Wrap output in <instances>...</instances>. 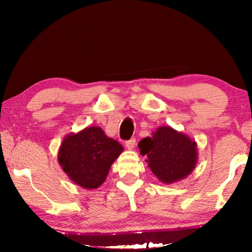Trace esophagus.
I'll return each instance as SVG.
<instances>
[{
	"instance_id": "34e87169",
	"label": "esophagus",
	"mask_w": 252,
	"mask_h": 252,
	"mask_svg": "<svg viewBox=\"0 0 252 252\" xmlns=\"http://www.w3.org/2000/svg\"><path fill=\"white\" fill-rule=\"evenodd\" d=\"M125 146L126 149H129V150H132L135 147V139H130L127 140V141H126Z\"/></svg>"
}]
</instances>
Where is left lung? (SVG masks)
<instances>
[{
	"label": "left lung",
	"mask_w": 252,
	"mask_h": 252,
	"mask_svg": "<svg viewBox=\"0 0 252 252\" xmlns=\"http://www.w3.org/2000/svg\"><path fill=\"white\" fill-rule=\"evenodd\" d=\"M139 150L147 156L148 167L158 180L170 185L186 179L197 165V143L171 126H159L152 136L139 142Z\"/></svg>",
	"instance_id": "1"
}]
</instances>
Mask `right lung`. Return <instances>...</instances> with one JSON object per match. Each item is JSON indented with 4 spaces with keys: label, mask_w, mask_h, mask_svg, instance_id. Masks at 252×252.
<instances>
[{
    "label": "right lung",
    "mask_w": 252,
    "mask_h": 252,
    "mask_svg": "<svg viewBox=\"0 0 252 252\" xmlns=\"http://www.w3.org/2000/svg\"><path fill=\"white\" fill-rule=\"evenodd\" d=\"M123 147L100 126L67 134L60 146L58 161L72 182L87 190L99 188Z\"/></svg>",
    "instance_id": "obj_1"
}]
</instances>
